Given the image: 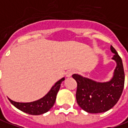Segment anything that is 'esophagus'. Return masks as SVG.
Wrapping results in <instances>:
<instances>
[{
    "instance_id": "esophagus-1",
    "label": "esophagus",
    "mask_w": 128,
    "mask_h": 128,
    "mask_svg": "<svg viewBox=\"0 0 128 128\" xmlns=\"http://www.w3.org/2000/svg\"><path fill=\"white\" fill-rule=\"evenodd\" d=\"M74 72V71L72 70V69H69L68 71H66V72L65 73V74H66V77H70L73 74Z\"/></svg>"
}]
</instances>
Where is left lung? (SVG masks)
<instances>
[{
    "mask_svg": "<svg viewBox=\"0 0 128 128\" xmlns=\"http://www.w3.org/2000/svg\"><path fill=\"white\" fill-rule=\"evenodd\" d=\"M114 55L112 57L116 62L112 77L108 82H96L79 74H73L77 82L76 94L78 106L87 112L100 113L107 111L117 104L121 96L125 83V74L120 56L110 46Z\"/></svg>",
    "mask_w": 128,
    "mask_h": 128,
    "instance_id": "8db88e82",
    "label": "left lung"
}]
</instances>
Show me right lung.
Masks as SVG:
<instances>
[{
	"label": "right lung",
	"mask_w": 128,
	"mask_h": 128,
	"mask_svg": "<svg viewBox=\"0 0 128 128\" xmlns=\"http://www.w3.org/2000/svg\"><path fill=\"white\" fill-rule=\"evenodd\" d=\"M64 78H62L58 82H56L54 85L51 88L50 91L44 97L35 101L30 103H20L13 101L10 98L9 100L16 108L20 110L22 112L34 116L42 115L43 113L49 111L53 107L55 103L57 93L60 88L61 84L63 81H64Z\"/></svg>",
	"instance_id": "obj_1"
}]
</instances>
